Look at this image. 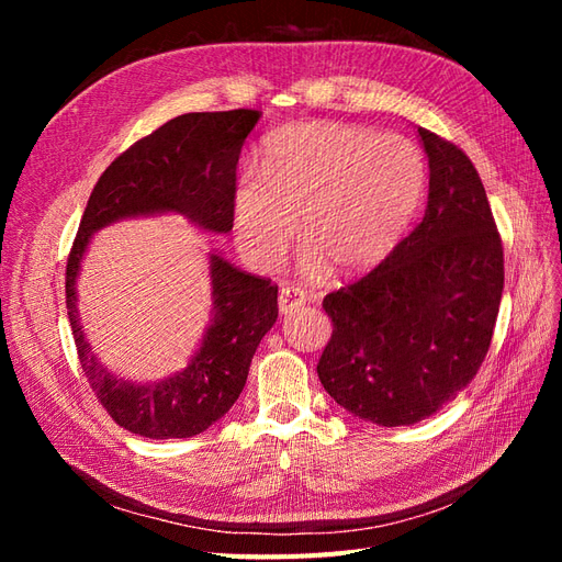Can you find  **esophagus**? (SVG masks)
I'll return each mask as SVG.
<instances>
[{
	"label": "esophagus",
	"mask_w": 562,
	"mask_h": 562,
	"mask_svg": "<svg viewBox=\"0 0 562 562\" xmlns=\"http://www.w3.org/2000/svg\"><path fill=\"white\" fill-rule=\"evenodd\" d=\"M304 302H307V297H304V293L300 291V288H281V293H279V312H281V316H288V314L297 312Z\"/></svg>",
	"instance_id": "1"
}]
</instances>
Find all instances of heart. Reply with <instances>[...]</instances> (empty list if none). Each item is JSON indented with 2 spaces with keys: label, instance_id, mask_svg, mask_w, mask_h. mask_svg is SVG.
<instances>
[{
  "label": "heart",
  "instance_id": "b5f03b06",
  "mask_svg": "<svg viewBox=\"0 0 562 562\" xmlns=\"http://www.w3.org/2000/svg\"><path fill=\"white\" fill-rule=\"evenodd\" d=\"M427 166L401 135L339 122H295L269 133L260 176L234 187V236L244 258L274 269L297 232L307 274H359L391 252L419 206Z\"/></svg>",
  "mask_w": 562,
  "mask_h": 562
}]
</instances>
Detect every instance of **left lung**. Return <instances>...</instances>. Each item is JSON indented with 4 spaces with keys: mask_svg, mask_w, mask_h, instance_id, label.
Returning a JSON list of instances; mask_svg holds the SVG:
<instances>
[{
    "mask_svg": "<svg viewBox=\"0 0 562 562\" xmlns=\"http://www.w3.org/2000/svg\"><path fill=\"white\" fill-rule=\"evenodd\" d=\"M429 157L419 225L359 281L323 297L333 318L316 372L353 417L407 427L479 372L504 291V248L471 159L417 128Z\"/></svg>",
    "mask_w": 562,
    "mask_h": 562,
    "instance_id": "1",
    "label": "left lung"
}]
</instances>
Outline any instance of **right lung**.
Instances as JSON below:
<instances>
[{
  "mask_svg": "<svg viewBox=\"0 0 562 562\" xmlns=\"http://www.w3.org/2000/svg\"><path fill=\"white\" fill-rule=\"evenodd\" d=\"M258 110L192 112L131 145L100 176L67 258L65 295L79 363L110 417L145 438H190L223 417L244 391L252 353L277 323L279 288L211 252L213 318L190 366L151 384L116 378L95 359L77 312V277L91 236L116 220L180 213L215 234L234 227L236 164Z\"/></svg>",
  "mask_w": 562,
  "mask_h": 562,
  "instance_id": "1",
  "label": "right lung"
}]
</instances>
